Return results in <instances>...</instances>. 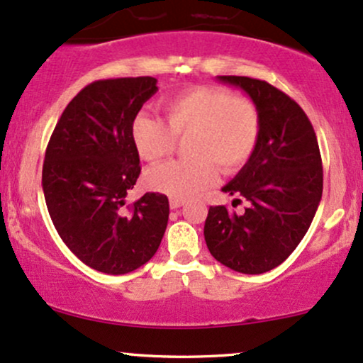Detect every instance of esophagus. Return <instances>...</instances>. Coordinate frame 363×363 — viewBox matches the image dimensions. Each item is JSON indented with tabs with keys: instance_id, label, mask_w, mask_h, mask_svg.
<instances>
[{
	"instance_id": "obj_1",
	"label": "esophagus",
	"mask_w": 363,
	"mask_h": 363,
	"mask_svg": "<svg viewBox=\"0 0 363 363\" xmlns=\"http://www.w3.org/2000/svg\"><path fill=\"white\" fill-rule=\"evenodd\" d=\"M184 203H186V199H182V198H170L169 199V205H170V208H172V210L184 206Z\"/></svg>"
}]
</instances>
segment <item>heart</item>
I'll list each match as a JSON object with an SVG mask.
<instances>
[{"instance_id":"1","label":"heart","mask_w":363,"mask_h":363,"mask_svg":"<svg viewBox=\"0 0 363 363\" xmlns=\"http://www.w3.org/2000/svg\"><path fill=\"white\" fill-rule=\"evenodd\" d=\"M165 121L138 114L131 123V141L138 155L157 162L186 140L189 158L169 160L145 174V186L172 198H191L223 174L242 169L252 157L261 133L259 109L251 99L223 86H191L160 102Z\"/></svg>"}]
</instances>
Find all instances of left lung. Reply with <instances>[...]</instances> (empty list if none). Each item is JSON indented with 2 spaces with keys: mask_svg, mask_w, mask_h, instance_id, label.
Instances as JSON below:
<instances>
[{
  "mask_svg": "<svg viewBox=\"0 0 363 363\" xmlns=\"http://www.w3.org/2000/svg\"><path fill=\"white\" fill-rule=\"evenodd\" d=\"M240 86L261 116L257 147L240 172L223 186L247 201L244 213L210 206L205 240L227 268L259 274L281 264L309 230L323 196V160L314 128L302 107L268 82L218 77Z\"/></svg>",
  "mask_w": 363,
  "mask_h": 363,
  "instance_id": "8db88e82",
  "label": "left lung"
}]
</instances>
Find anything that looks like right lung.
Segmentation results:
<instances>
[{"instance_id":"add662e5","label":"right lung","mask_w":363,"mask_h":363,"mask_svg":"<svg viewBox=\"0 0 363 363\" xmlns=\"http://www.w3.org/2000/svg\"><path fill=\"white\" fill-rule=\"evenodd\" d=\"M157 90L152 77L90 83L66 106L45 148L43 189L54 227L78 259L101 273L138 269L167 228L165 194L147 193L133 206L124 201L141 172L131 123Z\"/></svg>"}]
</instances>
